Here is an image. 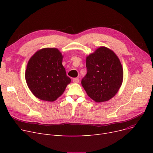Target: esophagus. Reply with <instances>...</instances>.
Returning <instances> with one entry per match:
<instances>
[{
  "label": "esophagus",
  "instance_id": "obj_1",
  "mask_svg": "<svg viewBox=\"0 0 153 153\" xmlns=\"http://www.w3.org/2000/svg\"><path fill=\"white\" fill-rule=\"evenodd\" d=\"M73 82L74 83H79V79L78 78H74L73 79Z\"/></svg>",
  "mask_w": 153,
  "mask_h": 153
}]
</instances>
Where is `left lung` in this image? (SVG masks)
Returning a JSON list of instances; mask_svg holds the SVG:
<instances>
[{"instance_id":"8db88e82","label":"left lung","mask_w":153,"mask_h":153,"mask_svg":"<svg viewBox=\"0 0 153 153\" xmlns=\"http://www.w3.org/2000/svg\"><path fill=\"white\" fill-rule=\"evenodd\" d=\"M87 73L81 84L88 95L96 102L114 97L122 85L123 71L115 53L101 46L86 58Z\"/></svg>"}]
</instances>
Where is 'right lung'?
<instances>
[{
    "mask_svg": "<svg viewBox=\"0 0 153 153\" xmlns=\"http://www.w3.org/2000/svg\"><path fill=\"white\" fill-rule=\"evenodd\" d=\"M62 58L57 48H46L36 51L29 59L25 79L36 97L53 102L65 91L71 80L62 66Z\"/></svg>",
    "mask_w": 153,
    "mask_h": 153,
    "instance_id": "1",
    "label": "right lung"
}]
</instances>
